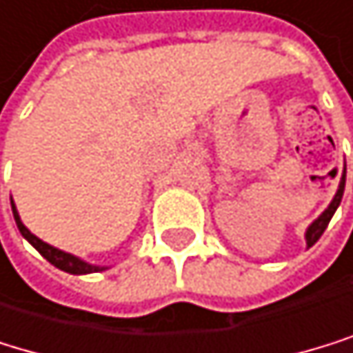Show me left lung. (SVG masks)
I'll return each instance as SVG.
<instances>
[{
  "label": "left lung",
  "mask_w": 353,
  "mask_h": 353,
  "mask_svg": "<svg viewBox=\"0 0 353 353\" xmlns=\"http://www.w3.org/2000/svg\"><path fill=\"white\" fill-rule=\"evenodd\" d=\"M345 169H343V175H341V182H339V188H336V192H334V197H332V201L328 203V208L321 212V214L307 227V231H304V240H307V248H311L319 238H321V234L326 231V227H328V223H330V219L334 216V212H336V208L341 205V199H343V190H345Z\"/></svg>",
  "instance_id": "obj_1"
}]
</instances>
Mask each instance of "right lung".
<instances>
[{"instance_id":"right-lung-1","label":"right lung","mask_w":353,"mask_h":353,"mask_svg":"<svg viewBox=\"0 0 353 353\" xmlns=\"http://www.w3.org/2000/svg\"><path fill=\"white\" fill-rule=\"evenodd\" d=\"M10 203H12V214H14V221H17V227H19V231H21V236L30 242L38 253L49 261V263H53L55 268H59V270H63V272H68V274H92V272H103V270H109V265H96V263H90V261H85V259H81V257H77V255H72V253H66V250H61V248H55V246H51V244H46L44 240H40L38 236H34L30 229H27L25 225H23V221H21V216H19V210H17V205H14V201L10 199Z\"/></svg>"}]
</instances>
